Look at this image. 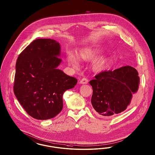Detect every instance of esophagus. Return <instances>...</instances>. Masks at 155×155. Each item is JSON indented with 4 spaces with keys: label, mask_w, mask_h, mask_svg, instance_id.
Returning <instances> with one entry per match:
<instances>
[{
    "label": "esophagus",
    "mask_w": 155,
    "mask_h": 155,
    "mask_svg": "<svg viewBox=\"0 0 155 155\" xmlns=\"http://www.w3.org/2000/svg\"><path fill=\"white\" fill-rule=\"evenodd\" d=\"M89 80H87L86 78H83L82 80L80 81V84H87L88 83Z\"/></svg>",
    "instance_id": "obj_1"
}]
</instances>
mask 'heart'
<instances>
[{"instance_id":"b5f03b06","label":"heart","mask_w":155,"mask_h":155,"mask_svg":"<svg viewBox=\"0 0 155 155\" xmlns=\"http://www.w3.org/2000/svg\"><path fill=\"white\" fill-rule=\"evenodd\" d=\"M102 47L99 46H90L82 48L77 53V57L71 54L67 57V61L70 65L75 68L78 65V60L81 61H91L96 58L102 51ZM107 61V58L102 56L97 58L93 63V67L95 71H102Z\"/></svg>"}]
</instances>
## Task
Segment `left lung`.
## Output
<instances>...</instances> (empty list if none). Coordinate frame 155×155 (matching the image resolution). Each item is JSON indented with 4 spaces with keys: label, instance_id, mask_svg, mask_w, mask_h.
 Returning <instances> with one entry per match:
<instances>
[{
    "label": "left lung",
    "instance_id": "8db88e82",
    "mask_svg": "<svg viewBox=\"0 0 155 155\" xmlns=\"http://www.w3.org/2000/svg\"><path fill=\"white\" fill-rule=\"evenodd\" d=\"M95 78L89 82L93 91L91 102L95 111L104 117L124 111L140 83L137 71L130 66L101 72Z\"/></svg>",
    "mask_w": 155,
    "mask_h": 155
}]
</instances>
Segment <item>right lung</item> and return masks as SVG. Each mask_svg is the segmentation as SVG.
<instances>
[{
	"mask_svg": "<svg viewBox=\"0 0 155 155\" xmlns=\"http://www.w3.org/2000/svg\"><path fill=\"white\" fill-rule=\"evenodd\" d=\"M60 48L54 40L36 39L17 59L15 95L28 115L38 120L51 119L60 113L64 93L77 83L75 78L57 69L62 61Z\"/></svg>",
	"mask_w": 155,
	"mask_h": 155,
	"instance_id": "right-lung-1",
	"label": "right lung"
}]
</instances>
